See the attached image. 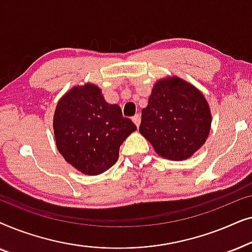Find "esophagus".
<instances>
[{
    "instance_id": "obj_1",
    "label": "esophagus",
    "mask_w": 252,
    "mask_h": 252,
    "mask_svg": "<svg viewBox=\"0 0 252 252\" xmlns=\"http://www.w3.org/2000/svg\"><path fill=\"white\" fill-rule=\"evenodd\" d=\"M132 120H133V123L136 125V127H139L140 126V123H141V116L139 115V113H137V115H135V116L133 117Z\"/></svg>"
}]
</instances>
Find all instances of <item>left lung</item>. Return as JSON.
Returning a JSON list of instances; mask_svg holds the SVG:
<instances>
[{
  "mask_svg": "<svg viewBox=\"0 0 252 252\" xmlns=\"http://www.w3.org/2000/svg\"><path fill=\"white\" fill-rule=\"evenodd\" d=\"M211 110L203 93L179 77L156 81L142 109L140 133L157 155L171 160L190 158L208 139Z\"/></svg>",
  "mask_w": 252,
  "mask_h": 252,
  "instance_id": "obj_1",
  "label": "left lung"
}]
</instances>
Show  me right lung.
<instances>
[{"instance_id": "add662e5", "label": "right lung", "mask_w": 252, "mask_h": 252, "mask_svg": "<svg viewBox=\"0 0 252 252\" xmlns=\"http://www.w3.org/2000/svg\"><path fill=\"white\" fill-rule=\"evenodd\" d=\"M53 127L65 161L87 175L109 170L118 160L122 143L136 130L120 106L106 102L101 88L92 82L74 86L62 96Z\"/></svg>"}]
</instances>
